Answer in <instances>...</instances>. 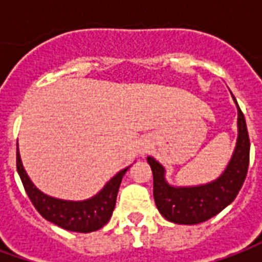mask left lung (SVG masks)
Listing matches in <instances>:
<instances>
[{
	"label": "left lung",
	"instance_id": "left-lung-1",
	"mask_svg": "<svg viewBox=\"0 0 262 262\" xmlns=\"http://www.w3.org/2000/svg\"><path fill=\"white\" fill-rule=\"evenodd\" d=\"M234 98V97H233ZM234 102L237 103L236 98ZM238 111V137L234 154L226 171L216 181L192 188H174L164 180V168L153 157L147 163L153 171L156 206L165 219L178 225H198L213 217L230 205L242 189L250 163V137L244 114Z\"/></svg>",
	"mask_w": 262,
	"mask_h": 262
}]
</instances>
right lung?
Returning <instances> with one entry per match:
<instances>
[{
	"label": "right lung",
	"mask_w": 262,
	"mask_h": 262,
	"mask_svg": "<svg viewBox=\"0 0 262 262\" xmlns=\"http://www.w3.org/2000/svg\"><path fill=\"white\" fill-rule=\"evenodd\" d=\"M16 170L31 202L45 219L63 227L66 230L90 233V231H95L103 227L111 219L115 203H116L119 185L127 168L119 171L98 195L82 202L61 201V199L50 198L40 192L32 184L29 177L24 170L19 151H18V144H16Z\"/></svg>",
	"instance_id": "right-lung-1"
}]
</instances>
